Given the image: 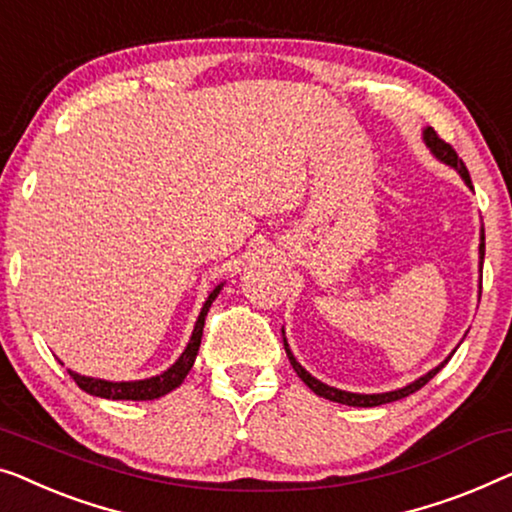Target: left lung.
Listing matches in <instances>:
<instances>
[{
	"label": "left lung",
	"instance_id": "left-lung-1",
	"mask_svg": "<svg viewBox=\"0 0 512 512\" xmlns=\"http://www.w3.org/2000/svg\"><path fill=\"white\" fill-rule=\"evenodd\" d=\"M425 143L429 145V150H432L441 161H446L448 166L457 168L459 175L464 177V182L469 184V187L473 189L471 177H469V170H466L464 161L457 157V152L453 150V145L446 143V140H443V138H439V133H436L432 127L425 129ZM480 240H483V242H480V265H483V258H485V235H483V238H480ZM284 348H286L288 360H291V365H293V369H295V374H298L300 379L305 381V383L309 385V388L316 392L318 397H325V399H330V402H339V404H346V406H381V404L397 402V399H402V397H409V395H413V392H416V390H420L422 385L429 383V379H434V376L439 374L441 369H443V365H446V362L450 360V355H448V360H443L439 367H434L432 372H427L425 376H420L418 381L409 383V385H406V388H399V390H392V392H381V395H358V392L337 390V388H330V385H325V383H321V381H316L314 376H311V374L307 372V369L302 367L300 362L293 358V353H291V348H288L286 339H284Z\"/></svg>",
	"mask_w": 512,
	"mask_h": 512
}]
</instances>
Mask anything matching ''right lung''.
Wrapping results in <instances>:
<instances>
[{
    "label": "right lung",
    "instance_id": "1",
    "mask_svg": "<svg viewBox=\"0 0 512 512\" xmlns=\"http://www.w3.org/2000/svg\"><path fill=\"white\" fill-rule=\"evenodd\" d=\"M221 291V286L214 288L210 293V298L205 300V305L201 309V316H198L194 335H191L187 348L184 353L177 358V362L170 369H166L164 374L152 376V379L145 381H122V383H113V381H103V379H90V376H80L76 372H71V379L78 383L80 390L90 392L94 397H103V399H133V402H143V399H157L166 392L175 390L177 385L184 381V376L189 374V369L194 367V360L198 355V348H201V337H203V325H205V316L210 311L214 298H217Z\"/></svg>",
    "mask_w": 512,
    "mask_h": 512
}]
</instances>
